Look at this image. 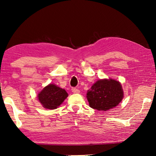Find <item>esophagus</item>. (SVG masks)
<instances>
[{"mask_svg": "<svg viewBox=\"0 0 156 156\" xmlns=\"http://www.w3.org/2000/svg\"><path fill=\"white\" fill-rule=\"evenodd\" d=\"M72 92H74V93H79V92H80V90H79L78 89L76 88H72Z\"/></svg>", "mask_w": 156, "mask_h": 156, "instance_id": "34e87169", "label": "esophagus"}]
</instances>
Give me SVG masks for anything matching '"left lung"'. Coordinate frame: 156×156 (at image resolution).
I'll return each instance as SVG.
<instances>
[{"label": "left lung", "mask_w": 156, "mask_h": 156, "mask_svg": "<svg viewBox=\"0 0 156 156\" xmlns=\"http://www.w3.org/2000/svg\"><path fill=\"white\" fill-rule=\"evenodd\" d=\"M123 90L120 82L114 79L99 80L88 90L87 98L90 107L106 111L114 108L123 98Z\"/></svg>", "instance_id": "8db88e82"}]
</instances>
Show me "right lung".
<instances>
[{
	"mask_svg": "<svg viewBox=\"0 0 156 156\" xmlns=\"http://www.w3.org/2000/svg\"><path fill=\"white\" fill-rule=\"evenodd\" d=\"M64 89L54 84H49L38 94V100L43 107L48 109H55L68 97Z\"/></svg>",
	"mask_w": 156,
	"mask_h": 156,
	"instance_id": "1",
	"label": "right lung"
}]
</instances>
